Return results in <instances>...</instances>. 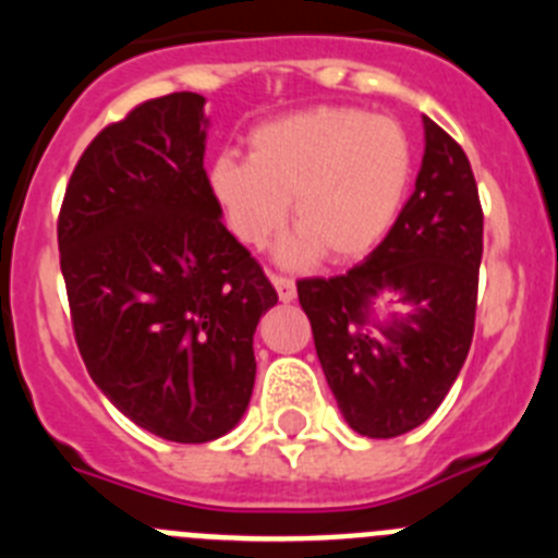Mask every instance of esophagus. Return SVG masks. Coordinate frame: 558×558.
Here are the masks:
<instances>
[{"mask_svg":"<svg viewBox=\"0 0 558 558\" xmlns=\"http://www.w3.org/2000/svg\"><path fill=\"white\" fill-rule=\"evenodd\" d=\"M270 282H274V288H276V293H279V302H293L295 299V284H293V279H288V276H282V274H270Z\"/></svg>","mask_w":558,"mask_h":558,"instance_id":"1","label":"esophagus"}]
</instances>
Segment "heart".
I'll return each instance as SVG.
<instances>
[{
	"label": "heart",
	"mask_w": 558,
	"mask_h": 558,
	"mask_svg": "<svg viewBox=\"0 0 558 558\" xmlns=\"http://www.w3.org/2000/svg\"><path fill=\"white\" fill-rule=\"evenodd\" d=\"M413 170L416 150L397 120L363 108L315 106L256 125L248 159L215 156L206 192L240 243L268 245L290 204L299 248L347 263L393 229Z\"/></svg>",
	"instance_id": "heart-1"
}]
</instances>
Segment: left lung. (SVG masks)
Listing matches in <instances>:
<instances>
[{
	"label": "left lung",
	"mask_w": 558,
	"mask_h": 558,
	"mask_svg": "<svg viewBox=\"0 0 558 558\" xmlns=\"http://www.w3.org/2000/svg\"><path fill=\"white\" fill-rule=\"evenodd\" d=\"M481 254L470 159L425 117L416 190L386 240L347 274L295 282L324 377L360 436H402L445 402L475 332ZM379 292L397 294L409 313L377 323Z\"/></svg>",
	"instance_id": "left-lung-1"
}]
</instances>
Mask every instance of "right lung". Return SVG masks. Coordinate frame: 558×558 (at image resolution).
Returning <instances> with one entry per match:
<instances>
[{"mask_svg":"<svg viewBox=\"0 0 558 558\" xmlns=\"http://www.w3.org/2000/svg\"><path fill=\"white\" fill-rule=\"evenodd\" d=\"M204 102L175 92L102 128L58 215L88 374L131 422L179 445L243 418L256 324L279 302L206 192Z\"/></svg>","mask_w":558,"mask_h":558,"instance_id":"add662e5","label":"right lung"}]
</instances>
